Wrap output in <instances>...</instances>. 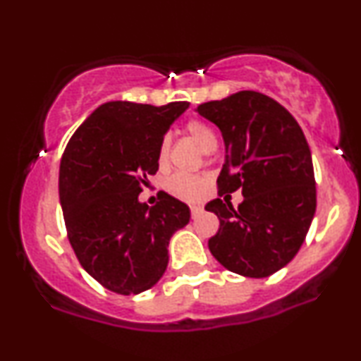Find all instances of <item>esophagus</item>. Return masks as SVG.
I'll use <instances>...</instances> for the list:
<instances>
[{"label": "esophagus", "instance_id": "1", "mask_svg": "<svg viewBox=\"0 0 361 361\" xmlns=\"http://www.w3.org/2000/svg\"><path fill=\"white\" fill-rule=\"evenodd\" d=\"M202 207L200 205H192L190 207V214H192V217H195V215H198V214H202Z\"/></svg>", "mask_w": 361, "mask_h": 361}]
</instances>
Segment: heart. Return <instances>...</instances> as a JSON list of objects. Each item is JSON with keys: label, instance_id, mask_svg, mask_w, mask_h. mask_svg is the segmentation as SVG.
I'll return each instance as SVG.
<instances>
[{"label": "heart", "instance_id": "1", "mask_svg": "<svg viewBox=\"0 0 361 361\" xmlns=\"http://www.w3.org/2000/svg\"><path fill=\"white\" fill-rule=\"evenodd\" d=\"M186 134L192 137L197 146L204 152H212L217 147V137H215L214 128L205 123L204 120L192 118L186 122L185 126ZM169 157V140H161L159 147H157V163L159 166H166ZM207 188H209V180L200 175H180L171 176L166 181V192L178 200L183 202H198L205 197Z\"/></svg>", "mask_w": 361, "mask_h": 361}]
</instances>
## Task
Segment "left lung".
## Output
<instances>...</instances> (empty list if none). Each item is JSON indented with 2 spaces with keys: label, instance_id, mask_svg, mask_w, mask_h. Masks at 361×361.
<instances>
[{
  "label": "left lung",
  "instance_id": "1",
  "mask_svg": "<svg viewBox=\"0 0 361 361\" xmlns=\"http://www.w3.org/2000/svg\"><path fill=\"white\" fill-rule=\"evenodd\" d=\"M197 111L221 128L226 142L219 197L239 188L244 195L238 209L221 198L207 204L221 222L209 250L229 271L270 276L297 255L316 214V178L304 132L287 109L258 91H238L202 103Z\"/></svg>",
  "mask_w": 361,
  "mask_h": 361
}]
</instances>
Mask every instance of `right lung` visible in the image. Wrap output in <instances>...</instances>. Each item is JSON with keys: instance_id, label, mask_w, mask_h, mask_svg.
Segmentation results:
<instances>
[{"instance_id": "obj_1", "label": "right lung", "mask_w": 361, "mask_h": 361, "mask_svg": "<svg viewBox=\"0 0 361 361\" xmlns=\"http://www.w3.org/2000/svg\"><path fill=\"white\" fill-rule=\"evenodd\" d=\"M188 102L163 106L110 102L78 127L61 159L59 200L78 261L120 295L151 288L168 267V244L190 222L183 202L163 193L139 202L156 175L157 147Z\"/></svg>"}]
</instances>
